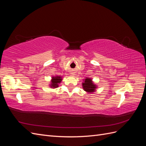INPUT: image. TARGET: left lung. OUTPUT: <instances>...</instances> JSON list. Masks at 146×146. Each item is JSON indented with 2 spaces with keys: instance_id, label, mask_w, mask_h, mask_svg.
Returning <instances> with one entry per match:
<instances>
[{
  "instance_id": "left-lung-1",
  "label": "left lung",
  "mask_w": 146,
  "mask_h": 146,
  "mask_svg": "<svg viewBox=\"0 0 146 146\" xmlns=\"http://www.w3.org/2000/svg\"><path fill=\"white\" fill-rule=\"evenodd\" d=\"M82 85L84 90L89 92H94L96 88L94 84L92 83L91 79L89 78H86L85 79V82L83 83Z\"/></svg>"
}]
</instances>
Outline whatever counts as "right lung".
<instances>
[{"label":"right lung","mask_w":146,"mask_h":146,"mask_svg":"<svg viewBox=\"0 0 146 146\" xmlns=\"http://www.w3.org/2000/svg\"><path fill=\"white\" fill-rule=\"evenodd\" d=\"M61 78L60 76H56L55 77H53L52 80V84H51V87L52 88H56L58 87V83H60L61 82Z\"/></svg>","instance_id":"1"}]
</instances>
